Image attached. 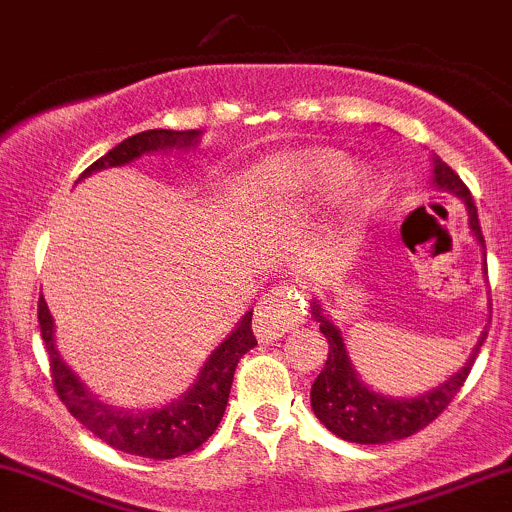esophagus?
I'll return each mask as SVG.
<instances>
[{
    "mask_svg": "<svg viewBox=\"0 0 512 512\" xmlns=\"http://www.w3.org/2000/svg\"><path fill=\"white\" fill-rule=\"evenodd\" d=\"M304 319V307L302 299L297 292H287V289H270L265 297L257 302L255 307V329L257 339L260 342H275L282 334L289 332L292 327H297Z\"/></svg>",
    "mask_w": 512,
    "mask_h": 512,
    "instance_id": "1",
    "label": "esophagus"
}]
</instances>
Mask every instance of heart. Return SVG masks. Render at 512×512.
Wrapping results in <instances>:
<instances>
[{"label":"heart","mask_w":512,"mask_h":512,"mask_svg":"<svg viewBox=\"0 0 512 512\" xmlns=\"http://www.w3.org/2000/svg\"><path fill=\"white\" fill-rule=\"evenodd\" d=\"M354 173L352 158L332 148H307V151H289L257 165L252 185L260 195L282 193H327L339 188ZM376 198L374 180L359 175L349 183L342 200L344 218H356L364 213Z\"/></svg>","instance_id":"1"}]
</instances>
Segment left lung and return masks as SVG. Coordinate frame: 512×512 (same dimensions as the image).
<instances>
[{"mask_svg":"<svg viewBox=\"0 0 512 512\" xmlns=\"http://www.w3.org/2000/svg\"><path fill=\"white\" fill-rule=\"evenodd\" d=\"M433 185L438 190H446L453 193L456 198H461L468 208V225L471 232L476 235L480 247H485L483 232H480L478 223V210L476 203L471 198V190L466 188L461 178L456 175V170L451 165L443 163L441 158L433 156ZM312 317L319 322V332L324 334L329 344L327 364L319 371V376L312 384V411L334 436L344 438V441L352 443H389V441H401V438L414 436L416 431L426 428L433 418L443 414L448 404L453 401V396L461 391V386L466 384L468 374H471V366L476 361V356L483 347L488 332L480 334L476 349H473L471 359L466 361L461 371L446 379L443 384H438L436 389L423 391L416 399H391V396L376 394L374 389L364 384L356 374L349 359L347 347H344L342 332H339L337 324L322 312V304L314 299L312 302ZM490 322V317H488Z\"/></svg>","mask_w":512,"mask_h":512,"instance_id":"1","label":"left lung"}]
</instances>
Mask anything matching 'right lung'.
Wrapping results in <instances>:
<instances>
[{
    "label": "right lung",
    "mask_w": 512,
    "mask_h": 512,
    "mask_svg": "<svg viewBox=\"0 0 512 512\" xmlns=\"http://www.w3.org/2000/svg\"><path fill=\"white\" fill-rule=\"evenodd\" d=\"M198 138L200 131H165V128L136 133V136L118 143L113 151L98 158L96 163H91L81 173L79 180L89 178L91 173H98V170L131 163V160L141 158L143 153L190 148L198 143ZM39 327L44 347L49 352L51 381H54L56 394L64 401L66 409L71 411V416L84 423L94 436L101 438L111 448H116V451L153 458V461L185 456V453L200 448L213 436L218 423L223 421L237 361L257 344L255 334H252V312H247L235 327V332L210 354L195 384L183 396L160 406V409L123 411L98 401V396L91 394L81 384L79 376L66 366V361L56 352L54 319H51L49 307H46L44 294L39 297Z\"/></svg>",
    "instance_id": "right-lung-1"
}]
</instances>
